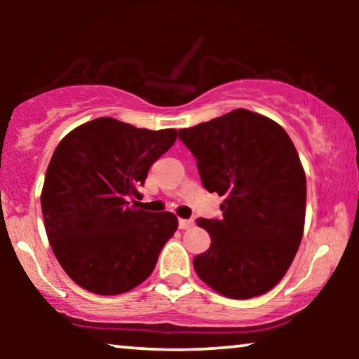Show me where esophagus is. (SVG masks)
Instances as JSON below:
<instances>
[{
  "label": "esophagus",
  "instance_id": "1",
  "mask_svg": "<svg viewBox=\"0 0 359 359\" xmlns=\"http://www.w3.org/2000/svg\"><path fill=\"white\" fill-rule=\"evenodd\" d=\"M178 225H180L181 230H186V229L193 227V220H191V219H180Z\"/></svg>",
  "mask_w": 359,
  "mask_h": 359
}]
</instances>
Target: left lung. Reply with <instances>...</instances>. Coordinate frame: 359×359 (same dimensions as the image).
<instances>
[{"instance_id":"8db88e82","label":"left lung","mask_w":359,"mask_h":359,"mask_svg":"<svg viewBox=\"0 0 359 359\" xmlns=\"http://www.w3.org/2000/svg\"><path fill=\"white\" fill-rule=\"evenodd\" d=\"M178 135L204 188L225 198L222 219L196 220L210 235L196 273L225 297L262 296L281 281L302 240L307 186L296 147L281 126L248 109Z\"/></svg>"}]
</instances>
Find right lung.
<instances>
[{
    "label": "right lung",
    "instance_id": "obj_1",
    "mask_svg": "<svg viewBox=\"0 0 359 359\" xmlns=\"http://www.w3.org/2000/svg\"><path fill=\"white\" fill-rule=\"evenodd\" d=\"M175 140V129L100 117L57 145L41 194L43 225L53 255L78 286L116 296L154 271L178 219L135 209L129 199L140 198L149 168Z\"/></svg>",
    "mask_w": 359,
    "mask_h": 359
}]
</instances>
